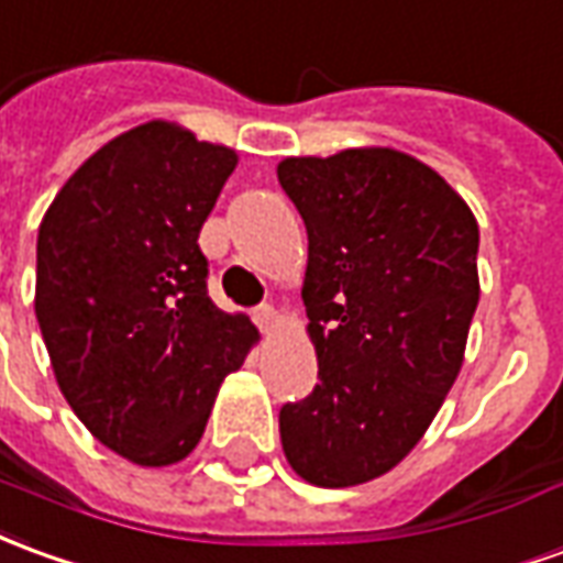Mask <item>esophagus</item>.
Listing matches in <instances>:
<instances>
[{"label": "esophagus", "instance_id": "1", "mask_svg": "<svg viewBox=\"0 0 563 563\" xmlns=\"http://www.w3.org/2000/svg\"><path fill=\"white\" fill-rule=\"evenodd\" d=\"M253 320H255V325L262 329V332H271V329H277L280 313H277V308H274V305H258V308L253 310Z\"/></svg>", "mask_w": 563, "mask_h": 563}]
</instances>
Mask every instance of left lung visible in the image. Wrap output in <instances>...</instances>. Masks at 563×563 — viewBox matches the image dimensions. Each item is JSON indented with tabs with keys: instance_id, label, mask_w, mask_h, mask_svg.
Segmentation results:
<instances>
[{
	"instance_id": "obj_1",
	"label": "left lung",
	"mask_w": 563,
	"mask_h": 563,
	"mask_svg": "<svg viewBox=\"0 0 563 563\" xmlns=\"http://www.w3.org/2000/svg\"><path fill=\"white\" fill-rule=\"evenodd\" d=\"M277 179L308 228L320 365L308 399L283 405V454L310 485H363L408 457L457 380L478 222L432 167L384 145L283 158Z\"/></svg>"
}]
</instances>
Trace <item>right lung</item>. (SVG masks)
<instances>
[{"label": "right lung", "instance_id": "right-lung-1", "mask_svg": "<svg viewBox=\"0 0 563 563\" xmlns=\"http://www.w3.org/2000/svg\"><path fill=\"white\" fill-rule=\"evenodd\" d=\"M238 167L173 121L109 140L51 200L35 243V320L57 387L136 466L186 460L258 332L207 295L198 234Z\"/></svg>", "mask_w": 563, "mask_h": 563}]
</instances>
